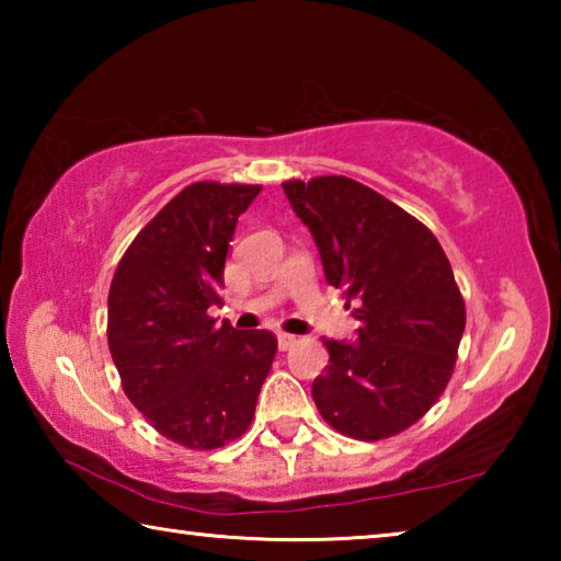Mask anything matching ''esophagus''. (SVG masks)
Returning <instances> with one entry per match:
<instances>
[{"mask_svg":"<svg viewBox=\"0 0 561 561\" xmlns=\"http://www.w3.org/2000/svg\"><path fill=\"white\" fill-rule=\"evenodd\" d=\"M277 344H279V351H289L294 344H297V336H291V334H277Z\"/></svg>","mask_w":561,"mask_h":561,"instance_id":"34e87169","label":"esophagus"}]
</instances>
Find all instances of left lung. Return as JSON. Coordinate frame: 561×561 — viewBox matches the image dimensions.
Here are the masks:
<instances>
[{
	"instance_id": "8db88e82",
	"label": "left lung",
	"mask_w": 561,
	"mask_h": 561,
	"mask_svg": "<svg viewBox=\"0 0 561 561\" xmlns=\"http://www.w3.org/2000/svg\"><path fill=\"white\" fill-rule=\"evenodd\" d=\"M282 187L314 234L327 282L360 321L351 344L324 339L329 366L311 386L319 413L348 438H393L431 411L455 371L465 301L450 262L428 227L356 180Z\"/></svg>"
}]
</instances>
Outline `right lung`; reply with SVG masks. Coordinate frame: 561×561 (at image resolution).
I'll return each mask as SVG.
<instances>
[{
    "label": "right lung",
    "mask_w": 561,
    "mask_h": 561,
    "mask_svg": "<svg viewBox=\"0 0 561 561\" xmlns=\"http://www.w3.org/2000/svg\"><path fill=\"white\" fill-rule=\"evenodd\" d=\"M262 185L193 183L123 254L108 291V348L128 401L190 450H215L250 428L277 336L217 327L225 257Z\"/></svg>",
    "instance_id": "obj_1"
}]
</instances>
